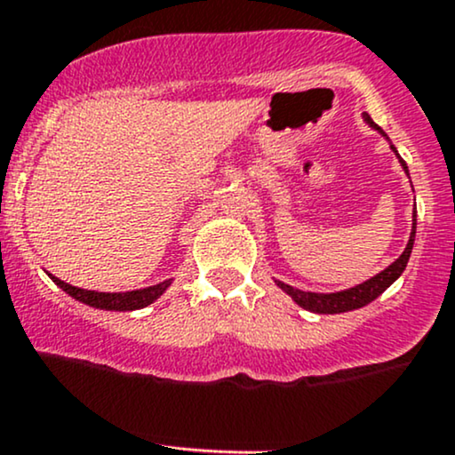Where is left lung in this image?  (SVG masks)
Masks as SVG:
<instances>
[{
    "instance_id": "obj_1",
    "label": "left lung",
    "mask_w": 455,
    "mask_h": 455,
    "mask_svg": "<svg viewBox=\"0 0 455 455\" xmlns=\"http://www.w3.org/2000/svg\"><path fill=\"white\" fill-rule=\"evenodd\" d=\"M363 121H365L371 129H376V132L380 133V136L387 140L388 144H391V151L395 153V157L399 159V164H402L403 172H406V177L411 179V172H408L406 162H403V159L399 157L395 144H393L391 140H388L387 133H384L382 129L371 121V116H369V114H363ZM414 233H417V212H412L411 237H408V243H406V248H403V252L399 254V257L391 263V266L384 267L382 272H378L376 276L367 278V281L354 284V287H349V289H341V291H332V293H319V291H304V289L291 287V284H287V283H283V281H276V278H274V283H276L278 287H281L283 291L287 293V296L298 304V307H302L304 311L319 313V315H334V313L356 311V308L367 307L369 302L376 300V298L380 296V293L387 291V289L391 287V284L395 283L399 276H402V272L408 266V259H411V252H412V246H414Z\"/></svg>"
}]
</instances>
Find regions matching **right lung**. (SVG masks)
I'll return each instance as SVG.
<instances>
[{"instance_id":"obj_1","label":"right lung","mask_w":455,"mask_h":455,"mask_svg":"<svg viewBox=\"0 0 455 455\" xmlns=\"http://www.w3.org/2000/svg\"><path fill=\"white\" fill-rule=\"evenodd\" d=\"M49 278H52L62 291H67L68 296L75 298V300L88 304V307L92 308H101V311H138V308L148 307V304H153L159 296H164V291H166L172 283V278H168V281L151 284V287L133 289V291L108 293V291H90V289L73 287V284L60 281V278L53 276V274H49Z\"/></svg>"}]
</instances>
